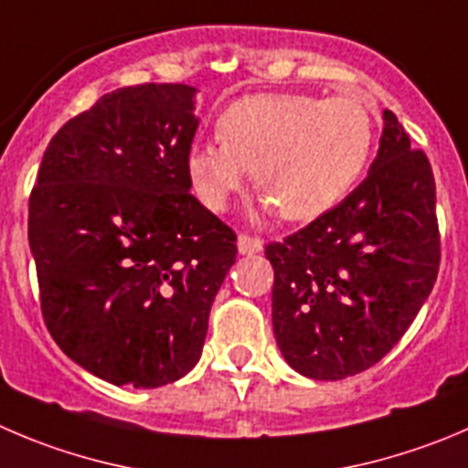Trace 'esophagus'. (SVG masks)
<instances>
[{"label": "esophagus", "mask_w": 468, "mask_h": 468, "mask_svg": "<svg viewBox=\"0 0 468 468\" xmlns=\"http://www.w3.org/2000/svg\"><path fill=\"white\" fill-rule=\"evenodd\" d=\"M264 248V241L260 237H250V234H239V252L241 255H255Z\"/></svg>", "instance_id": "1"}]
</instances>
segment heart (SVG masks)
<instances>
[{
    "mask_svg": "<svg viewBox=\"0 0 468 468\" xmlns=\"http://www.w3.org/2000/svg\"><path fill=\"white\" fill-rule=\"evenodd\" d=\"M218 135L186 158L204 207L222 211L257 172L266 207H278L287 220H313L358 184L375 149L377 119L358 96L252 93L220 114Z\"/></svg>",
    "mask_w": 468,
    "mask_h": 468,
    "instance_id": "heart-1",
    "label": "heart"
}]
</instances>
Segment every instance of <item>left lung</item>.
Returning a JSON list of instances; mask_svg holds the SVG:
<instances>
[{"instance_id": "8db88e82", "label": "left lung", "mask_w": 468, "mask_h": 468, "mask_svg": "<svg viewBox=\"0 0 468 468\" xmlns=\"http://www.w3.org/2000/svg\"><path fill=\"white\" fill-rule=\"evenodd\" d=\"M273 333L284 360L317 381L379 363L437 282L441 234L427 155L384 112L370 175L337 207L266 246Z\"/></svg>"}]
</instances>
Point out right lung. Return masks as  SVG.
Here are the masks:
<instances>
[{"label": "right lung", "instance_id": "add662e5", "mask_svg": "<svg viewBox=\"0 0 468 468\" xmlns=\"http://www.w3.org/2000/svg\"><path fill=\"white\" fill-rule=\"evenodd\" d=\"M195 87L105 93L57 131L29 195L41 313L69 358L158 388L202 356L237 234L190 193Z\"/></svg>", "mask_w": 468, "mask_h": 468}]
</instances>
